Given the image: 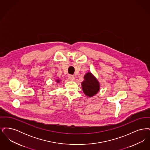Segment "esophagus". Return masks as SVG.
<instances>
[{"instance_id": "esophagus-1", "label": "esophagus", "mask_w": 150, "mask_h": 150, "mask_svg": "<svg viewBox=\"0 0 150 150\" xmlns=\"http://www.w3.org/2000/svg\"><path fill=\"white\" fill-rule=\"evenodd\" d=\"M68 79L70 81H74L75 80V77L72 75H69V77H68Z\"/></svg>"}]
</instances>
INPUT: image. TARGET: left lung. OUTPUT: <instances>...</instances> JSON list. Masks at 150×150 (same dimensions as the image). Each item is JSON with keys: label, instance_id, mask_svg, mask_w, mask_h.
<instances>
[{"label": "left lung", "instance_id": "1", "mask_svg": "<svg viewBox=\"0 0 150 150\" xmlns=\"http://www.w3.org/2000/svg\"><path fill=\"white\" fill-rule=\"evenodd\" d=\"M84 79L81 83V86L82 90L86 96L92 97L100 91V83L91 72L86 74Z\"/></svg>", "mask_w": 150, "mask_h": 150}]
</instances>
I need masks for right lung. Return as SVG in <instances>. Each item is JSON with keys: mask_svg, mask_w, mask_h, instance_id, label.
I'll use <instances>...</instances> for the list:
<instances>
[{"mask_svg": "<svg viewBox=\"0 0 150 150\" xmlns=\"http://www.w3.org/2000/svg\"><path fill=\"white\" fill-rule=\"evenodd\" d=\"M56 81L57 82V83H59L61 81V80H59V79H56Z\"/></svg>", "mask_w": 150, "mask_h": 150, "instance_id": "add662e5", "label": "right lung"}]
</instances>
